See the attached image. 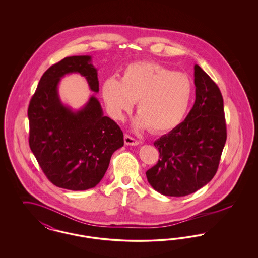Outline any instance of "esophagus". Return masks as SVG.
Here are the masks:
<instances>
[{"instance_id": "34e87169", "label": "esophagus", "mask_w": 258, "mask_h": 258, "mask_svg": "<svg viewBox=\"0 0 258 258\" xmlns=\"http://www.w3.org/2000/svg\"><path fill=\"white\" fill-rule=\"evenodd\" d=\"M124 143L127 146H136L139 144V142L136 139L127 135H124Z\"/></svg>"}]
</instances>
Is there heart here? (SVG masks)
Returning <instances> with one entry per match:
<instances>
[{"label": "heart", "mask_w": 258, "mask_h": 258, "mask_svg": "<svg viewBox=\"0 0 258 258\" xmlns=\"http://www.w3.org/2000/svg\"><path fill=\"white\" fill-rule=\"evenodd\" d=\"M194 85L183 73L154 61L127 64L121 78L103 81L101 96L111 117L123 121L137 101L136 128L155 134L170 132L183 122L191 103Z\"/></svg>", "instance_id": "heart-1"}]
</instances>
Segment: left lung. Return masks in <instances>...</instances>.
I'll list each match as a JSON object with an SVG mask.
<instances>
[{"label": "left lung", "mask_w": 258, "mask_h": 258, "mask_svg": "<svg viewBox=\"0 0 258 258\" xmlns=\"http://www.w3.org/2000/svg\"><path fill=\"white\" fill-rule=\"evenodd\" d=\"M195 85L192 108L184 122L154 142L160 160L146 172L149 184L166 197H185L208 184L226 141L221 91L198 64Z\"/></svg>", "instance_id": "8db88e82"}]
</instances>
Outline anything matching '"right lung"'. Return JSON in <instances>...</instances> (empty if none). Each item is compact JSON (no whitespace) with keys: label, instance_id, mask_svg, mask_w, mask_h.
I'll return each mask as SVG.
<instances>
[{"label":"right lung","instance_id":"1","mask_svg":"<svg viewBox=\"0 0 258 258\" xmlns=\"http://www.w3.org/2000/svg\"><path fill=\"white\" fill-rule=\"evenodd\" d=\"M72 74L85 77L91 91L98 93V70L91 56L67 57L50 67L29 104V144L52 184L86 190L101 181L111 156L123 146V135L103 115L94 95L77 110L62 103L58 86L63 76Z\"/></svg>","mask_w":258,"mask_h":258}]
</instances>
